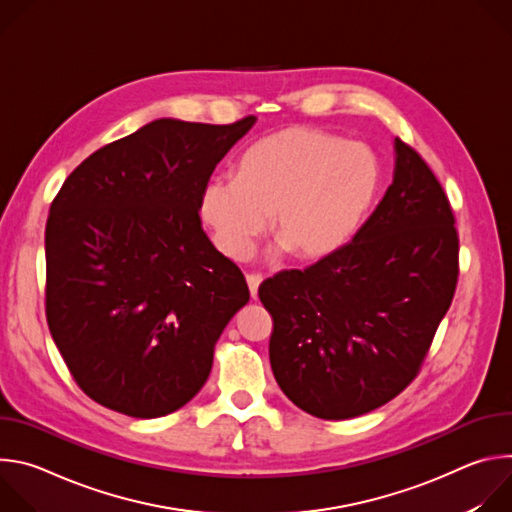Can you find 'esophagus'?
<instances>
[{
    "label": "esophagus",
    "mask_w": 512,
    "mask_h": 512,
    "mask_svg": "<svg viewBox=\"0 0 512 512\" xmlns=\"http://www.w3.org/2000/svg\"><path fill=\"white\" fill-rule=\"evenodd\" d=\"M263 277L259 273H249L247 275V285H249V291H251V298L255 300L257 298V291H259V285H261Z\"/></svg>",
    "instance_id": "1"
}]
</instances>
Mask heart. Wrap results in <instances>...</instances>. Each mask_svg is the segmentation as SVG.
Segmentation results:
<instances>
[{
	"label": "heart",
	"mask_w": 512,
	"mask_h": 512,
	"mask_svg": "<svg viewBox=\"0 0 512 512\" xmlns=\"http://www.w3.org/2000/svg\"><path fill=\"white\" fill-rule=\"evenodd\" d=\"M381 164L364 143L316 127H285L241 156L237 178H212L198 202L212 243L245 259L273 216L275 239L302 261L342 247L369 212Z\"/></svg>",
	"instance_id": "obj_1"
}]
</instances>
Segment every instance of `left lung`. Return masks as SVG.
Segmentation results:
<instances>
[{
    "mask_svg": "<svg viewBox=\"0 0 512 512\" xmlns=\"http://www.w3.org/2000/svg\"><path fill=\"white\" fill-rule=\"evenodd\" d=\"M454 223L442 184L395 137L393 184L352 241L259 287L271 369L291 403L350 419L417 377L458 283Z\"/></svg>",
    "mask_w": 512,
    "mask_h": 512,
    "instance_id": "1",
    "label": "left lung"
}]
</instances>
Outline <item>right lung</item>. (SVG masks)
Masks as SVG:
<instances>
[{
    "label": "right lung",
    "mask_w": 512,
    "mask_h": 512,
    "mask_svg": "<svg viewBox=\"0 0 512 512\" xmlns=\"http://www.w3.org/2000/svg\"><path fill=\"white\" fill-rule=\"evenodd\" d=\"M255 121L156 119L91 154L52 200L46 320L70 375L103 407L154 419L206 383L249 287L202 231L198 202Z\"/></svg>",
    "instance_id": "add662e5"
}]
</instances>
